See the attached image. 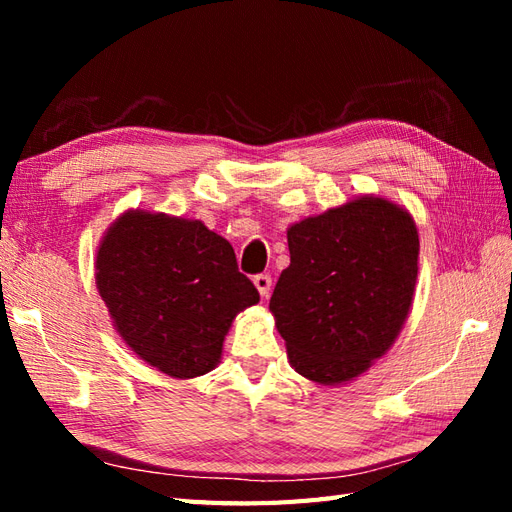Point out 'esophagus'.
<instances>
[{
  "label": "esophagus",
  "instance_id": "34e87169",
  "mask_svg": "<svg viewBox=\"0 0 512 512\" xmlns=\"http://www.w3.org/2000/svg\"><path fill=\"white\" fill-rule=\"evenodd\" d=\"M253 284H255V288L259 290V295H262V297H268V295H270V290H273V277L266 275V273H262V275H255V277H253Z\"/></svg>",
  "mask_w": 512,
  "mask_h": 512
}]
</instances>
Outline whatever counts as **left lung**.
<instances>
[{
	"label": "left lung",
	"mask_w": 512,
	"mask_h": 512,
	"mask_svg": "<svg viewBox=\"0 0 512 512\" xmlns=\"http://www.w3.org/2000/svg\"><path fill=\"white\" fill-rule=\"evenodd\" d=\"M288 248L270 310L292 367L321 385L363 374L411 306L420 250L411 215L358 198L290 226Z\"/></svg>",
	"instance_id": "8db88e82"
}]
</instances>
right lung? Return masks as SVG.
I'll list each match as a JSON object with an SVG mask.
<instances>
[{
  "label": "right lung",
  "mask_w": 512,
  "mask_h": 512,
  "mask_svg": "<svg viewBox=\"0 0 512 512\" xmlns=\"http://www.w3.org/2000/svg\"><path fill=\"white\" fill-rule=\"evenodd\" d=\"M96 286L125 343L173 378L211 372L235 314L259 301L224 237L145 211L118 217L103 237Z\"/></svg>",
  "instance_id": "obj_1"
}]
</instances>
